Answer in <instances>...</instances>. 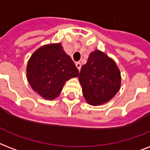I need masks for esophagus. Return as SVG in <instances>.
<instances>
[{
    "label": "esophagus",
    "instance_id": "1",
    "mask_svg": "<svg viewBox=\"0 0 150 150\" xmlns=\"http://www.w3.org/2000/svg\"><path fill=\"white\" fill-rule=\"evenodd\" d=\"M76 67H77V69H78L79 70H81V62H76Z\"/></svg>",
    "mask_w": 150,
    "mask_h": 150
}]
</instances>
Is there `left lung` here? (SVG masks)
I'll use <instances>...</instances> for the list:
<instances>
[{
	"label": "left lung",
	"mask_w": 150,
	"mask_h": 150,
	"mask_svg": "<svg viewBox=\"0 0 150 150\" xmlns=\"http://www.w3.org/2000/svg\"><path fill=\"white\" fill-rule=\"evenodd\" d=\"M79 81L86 101L90 105H102L110 101L120 88V73L114 61L96 50L81 67Z\"/></svg>",
	"instance_id": "obj_1"
}]
</instances>
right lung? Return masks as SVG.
<instances>
[{
  "mask_svg": "<svg viewBox=\"0 0 150 150\" xmlns=\"http://www.w3.org/2000/svg\"><path fill=\"white\" fill-rule=\"evenodd\" d=\"M78 74V69L61 44L45 45L37 50L26 69L27 80L32 88L48 100L57 98L66 81Z\"/></svg>",
  "mask_w": 150,
  "mask_h": 150,
  "instance_id": "right-lung-1",
  "label": "right lung"
}]
</instances>
